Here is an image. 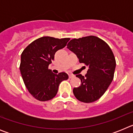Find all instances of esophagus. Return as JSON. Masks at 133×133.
<instances>
[{
	"mask_svg": "<svg viewBox=\"0 0 133 133\" xmlns=\"http://www.w3.org/2000/svg\"><path fill=\"white\" fill-rule=\"evenodd\" d=\"M69 78H73L74 77H75V75H71V74H70V75H69Z\"/></svg>",
	"mask_w": 133,
	"mask_h": 133,
	"instance_id": "1",
	"label": "esophagus"
}]
</instances>
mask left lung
Masks as SVG:
<instances>
[{"mask_svg": "<svg viewBox=\"0 0 133 133\" xmlns=\"http://www.w3.org/2000/svg\"><path fill=\"white\" fill-rule=\"evenodd\" d=\"M67 48L77 55L80 63L89 66L85 76L77 75L81 86L74 88L75 97L86 103L99 99L109 88L114 78L116 61L108 44L97 36L74 38Z\"/></svg>", "mask_w": 133, "mask_h": 133, "instance_id": "obj_1", "label": "left lung"}]
</instances>
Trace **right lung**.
<instances>
[{"instance_id": "add662e5", "label": "right lung", "mask_w": 133, "mask_h": 133, "mask_svg": "<svg viewBox=\"0 0 133 133\" xmlns=\"http://www.w3.org/2000/svg\"><path fill=\"white\" fill-rule=\"evenodd\" d=\"M69 38L43 36L34 41L21 54L20 70L29 92L40 101H47L56 96L58 86L69 76L65 72L55 75L49 69L57 50L66 45Z\"/></svg>"}]
</instances>
